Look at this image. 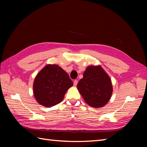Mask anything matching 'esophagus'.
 Instances as JSON below:
<instances>
[{
    "label": "esophagus",
    "instance_id": "34e87169",
    "mask_svg": "<svg viewBox=\"0 0 147 147\" xmlns=\"http://www.w3.org/2000/svg\"><path fill=\"white\" fill-rule=\"evenodd\" d=\"M73 83H74V86H76L78 84V80H74Z\"/></svg>",
    "mask_w": 147,
    "mask_h": 147
}]
</instances>
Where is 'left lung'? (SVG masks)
Here are the masks:
<instances>
[{"mask_svg":"<svg viewBox=\"0 0 147 147\" xmlns=\"http://www.w3.org/2000/svg\"><path fill=\"white\" fill-rule=\"evenodd\" d=\"M77 88L86 104L95 108L104 107L113 92L110 77L100 65L86 67Z\"/></svg>","mask_w":147,"mask_h":147,"instance_id":"1","label":"left lung"}]
</instances>
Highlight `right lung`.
I'll return each instance as SVG.
<instances>
[{
  "label": "right lung",
  "mask_w": 147,
  "mask_h": 147,
  "mask_svg": "<svg viewBox=\"0 0 147 147\" xmlns=\"http://www.w3.org/2000/svg\"><path fill=\"white\" fill-rule=\"evenodd\" d=\"M73 85V82L63 69L57 64H47L34 80V96L39 104L51 107L63 100Z\"/></svg>",
  "instance_id": "obj_1"
}]
</instances>
